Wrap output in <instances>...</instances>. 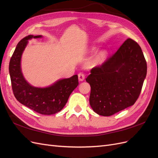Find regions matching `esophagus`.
<instances>
[{
	"mask_svg": "<svg viewBox=\"0 0 158 158\" xmlns=\"http://www.w3.org/2000/svg\"><path fill=\"white\" fill-rule=\"evenodd\" d=\"M78 76V80H79V81H80V82H82V81H83L84 80L85 75L84 73H80Z\"/></svg>",
	"mask_w": 158,
	"mask_h": 158,
	"instance_id": "obj_1",
	"label": "esophagus"
}]
</instances>
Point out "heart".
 I'll use <instances>...</instances> for the list:
<instances>
[{"instance_id":"obj_1","label":"heart","mask_w":158,"mask_h":158,"mask_svg":"<svg viewBox=\"0 0 158 158\" xmlns=\"http://www.w3.org/2000/svg\"><path fill=\"white\" fill-rule=\"evenodd\" d=\"M95 51V49H92V51ZM103 57V54H101V55H100L98 56V61L101 60L102 59Z\"/></svg>"}]
</instances>
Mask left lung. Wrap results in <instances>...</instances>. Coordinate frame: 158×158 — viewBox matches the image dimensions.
Masks as SVG:
<instances>
[{
	"mask_svg": "<svg viewBox=\"0 0 158 158\" xmlns=\"http://www.w3.org/2000/svg\"><path fill=\"white\" fill-rule=\"evenodd\" d=\"M90 73L85 78L91 86L90 106L99 115L111 116L135 104L146 78L147 64L140 45L127 39Z\"/></svg>",
	"mask_w": 158,
	"mask_h": 158,
	"instance_id": "8db88e82",
	"label": "left lung"
}]
</instances>
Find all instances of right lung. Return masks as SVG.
Wrapping results in <instances>:
<instances>
[{"label":"right lung","mask_w":158,"mask_h":158,"mask_svg":"<svg viewBox=\"0 0 158 158\" xmlns=\"http://www.w3.org/2000/svg\"><path fill=\"white\" fill-rule=\"evenodd\" d=\"M42 35H30L18 43L9 63L12 88L14 96L23 106L42 114H53L60 111L73 90L78 86V75L57 80L45 88L33 86L23 77L21 59L28 40Z\"/></svg>","instance_id":"1"}]
</instances>
